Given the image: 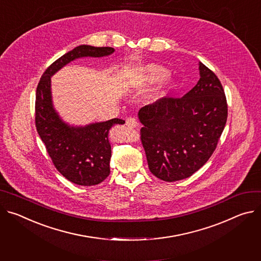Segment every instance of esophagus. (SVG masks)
<instances>
[{
    "instance_id": "obj_1",
    "label": "esophagus",
    "mask_w": 261,
    "mask_h": 261,
    "mask_svg": "<svg viewBox=\"0 0 261 261\" xmlns=\"http://www.w3.org/2000/svg\"><path fill=\"white\" fill-rule=\"evenodd\" d=\"M126 125L129 127V128H136L137 127V121L136 118L134 117H128L126 120Z\"/></svg>"
}]
</instances>
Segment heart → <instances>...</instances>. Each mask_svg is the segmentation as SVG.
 <instances>
[{"label":"heart","instance_id":"1","mask_svg":"<svg viewBox=\"0 0 261 261\" xmlns=\"http://www.w3.org/2000/svg\"><path fill=\"white\" fill-rule=\"evenodd\" d=\"M168 75V70L162 66L156 65V64H150L145 67V80L148 83H153L156 81H159L163 79L165 76ZM169 88V83L165 82L164 84H161L157 88L153 89L151 93L152 99H159L165 93V91Z\"/></svg>","mask_w":261,"mask_h":261}]
</instances>
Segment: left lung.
I'll return each instance as SVG.
<instances>
[{"instance_id":"8db88e82","label":"left lung","mask_w":261,"mask_h":261,"mask_svg":"<svg viewBox=\"0 0 261 261\" xmlns=\"http://www.w3.org/2000/svg\"><path fill=\"white\" fill-rule=\"evenodd\" d=\"M200 80L182 98L165 97L138 112L141 144L151 173L173 182L191 177L215 152L228 106L217 75L202 62Z\"/></svg>"}]
</instances>
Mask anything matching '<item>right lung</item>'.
Segmentation results:
<instances>
[{
	"instance_id": "add662e5",
	"label": "right lung",
	"mask_w": 261,
	"mask_h": 261,
	"mask_svg": "<svg viewBox=\"0 0 261 261\" xmlns=\"http://www.w3.org/2000/svg\"><path fill=\"white\" fill-rule=\"evenodd\" d=\"M114 52L110 46L79 45L54 61L44 70L36 89L35 126L46 152L57 171L68 181L78 185L91 186L103 182L110 174L111 147L108 140L110 128L125 124L120 118L70 127L59 117L53 107L51 77L58 70L78 58L103 57Z\"/></svg>"
}]
</instances>
